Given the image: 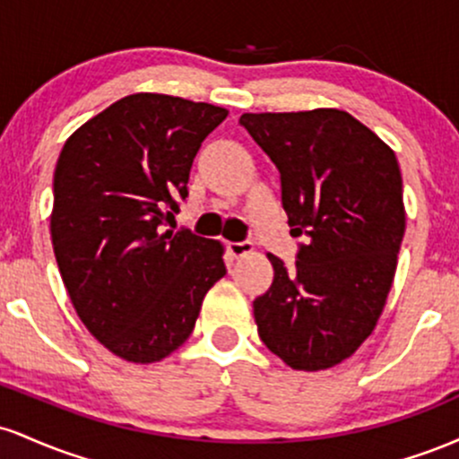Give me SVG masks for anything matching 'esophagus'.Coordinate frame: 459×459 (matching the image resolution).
Returning a JSON list of instances; mask_svg holds the SVG:
<instances>
[{
    "label": "esophagus",
    "mask_w": 459,
    "mask_h": 459,
    "mask_svg": "<svg viewBox=\"0 0 459 459\" xmlns=\"http://www.w3.org/2000/svg\"><path fill=\"white\" fill-rule=\"evenodd\" d=\"M252 247H255V244H252L250 239L230 241V244H229V250H230V255H233V256H246L247 252H252Z\"/></svg>",
    "instance_id": "34e87169"
}]
</instances>
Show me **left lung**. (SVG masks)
<instances>
[{
    "instance_id": "8db88e82",
    "label": "left lung",
    "mask_w": 459,
    "mask_h": 459,
    "mask_svg": "<svg viewBox=\"0 0 459 459\" xmlns=\"http://www.w3.org/2000/svg\"><path fill=\"white\" fill-rule=\"evenodd\" d=\"M239 125L281 172L296 267L270 256L273 282L255 299L259 336L299 371L350 358L371 334L405 233L394 152L341 109L244 114Z\"/></svg>"
}]
</instances>
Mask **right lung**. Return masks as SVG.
<instances>
[{"mask_svg":"<svg viewBox=\"0 0 459 459\" xmlns=\"http://www.w3.org/2000/svg\"><path fill=\"white\" fill-rule=\"evenodd\" d=\"M229 116L168 94L120 99L57 157L51 241L79 319L116 356L149 365L181 347L226 273L224 247L166 230L194 157Z\"/></svg>","mask_w":459,"mask_h":459,"instance_id":"right-lung-1","label":"right lung"}]
</instances>
